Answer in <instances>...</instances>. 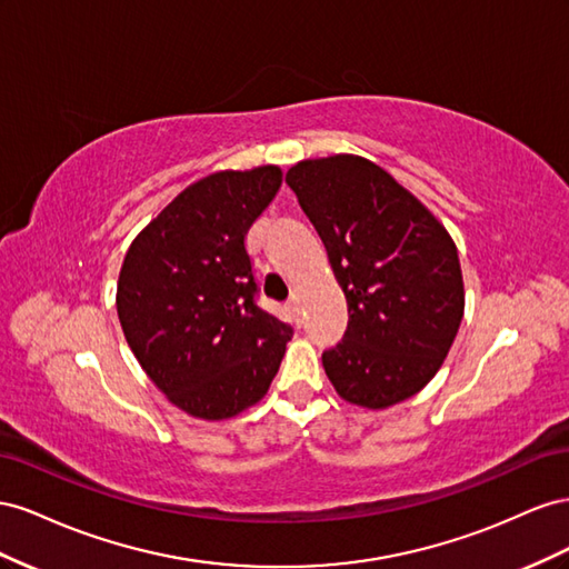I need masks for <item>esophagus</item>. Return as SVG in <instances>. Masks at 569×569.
I'll use <instances>...</instances> for the list:
<instances>
[{
    "label": "esophagus",
    "instance_id": "34e87169",
    "mask_svg": "<svg viewBox=\"0 0 569 569\" xmlns=\"http://www.w3.org/2000/svg\"><path fill=\"white\" fill-rule=\"evenodd\" d=\"M286 312H288V317L293 319L296 323H300V321H302V317H300V315H302V312H300V300H298V298H290V300L286 302Z\"/></svg>",
    "mask_w": 569,
    "mask_h": 569
}]
</instances>
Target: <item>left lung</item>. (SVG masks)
<instances>
[{
  "mask_svg": "<svg viewBox=\"0 0 569 569\" xmlns=\"http://www.w3.org/2000/svg\"><path fill=\"white\" fill-rule=\"evenodd\" d=\"M348 300V329L321 355L336 393L386 410L441 369L465 315L458 248L410 190L357 154L302 159L286 173Z\"/></svg>",
  "mask_w": 569,
  "mask_h": 569,
  "instance_id": "8db88e82",
  "label": "left lung"
}]
</instances>
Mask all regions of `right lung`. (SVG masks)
Segmentation results:
<instances>
[{
	"instance_id": "1",
	"label": "right lung",
	"mask_w": 569,
	"mask_h": 569,
	"mask_svg": "<svg viewBox=\"0 0 569 569\" xmlns=\"http://www.w3.org/2000/svg\"><path fill=\"white\" fill-rule=\"evenodd\" d=\"M281 181L273 164L209 173L178 192L123 257V336L144 375L190 417L231 419L262 400L293 336L257 307L246 250Z\"/></svg>"
}]
</instances>
